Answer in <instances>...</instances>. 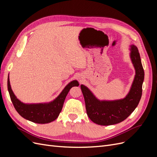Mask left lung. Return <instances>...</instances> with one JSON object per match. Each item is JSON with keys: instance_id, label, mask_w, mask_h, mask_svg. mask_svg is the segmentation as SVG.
<instances>
[{"instance_id": "8db88e82", "label": "left lung", "mask_w": 157, "mask_h": 157, "mask_svg": "<svg viewBox=\"0 0 157 157\" xmlns=\"http://www.w3.org/2000/svg\"><path fill=\"white\" fill-rule=\"evenodd\" d=\"M130 47V58L136 74L129 92L124 98L100 100L87 86L80 85L87 115L90 119L97 124L109 126L121 122L138 105L142 95L145 74L138 49L134 44Z\"/></svg>"}]
</instances>
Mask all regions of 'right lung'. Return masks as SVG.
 Wrapping results in <instances>:
<instances>
[{"label": "right lung", "instance_id": "right-lung-1", "mask_svg": "<svg viewBox=\"0 0 157 157\" xmlns=\"http://www.w3.org/2000/svg\"><path fill=\"white\" fill-rule=\"evenodd\" d=\"M79 85L77 80L71 81L66 85L61 92L54 100L47 103H25L18 99L13 92L8 77V90L11 101L17 112L25 119L37 124H46L55 121L62 109L63 103L70 89Z\"/></svg>", "mask_w": 157, "mask_h": 157}]
</instances>
